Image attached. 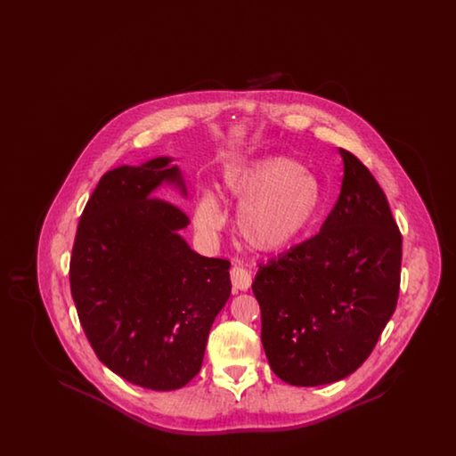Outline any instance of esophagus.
<instances>
[{
	"mask_svg": "<svg viewBox=\"0 0 456 456\" xmlns=\"http://www.w3.org/2000/svg\"><path fill=\"white\" fill-rule=\"evenodd\" d=\"M231 282L234 290H248L251 285V275L242 266H232L231 268Z\"/></svg>",
	"mask_w": 456,
	"mask_h": 456,
	"instance_id": "1",
	"label": "esophagus"
}]
</instances>
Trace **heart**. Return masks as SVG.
I'll use <instances>...</instances> for the list:
<instances>
[{
  "label": "heart",
  "instance_id": "1",
  "mask_svg": "<svg viewBox=\"0 0 456 456\" xmlns=\"http://www.w3.org/2000/svg\"><path fill=\"white\" fill-rule=\"evenodd\" d=\"M225 184L240 203L239 236L265 253L282 251L305 238L323 205L318 177L289 157H263L232 169ZM224 220L216 196H200L195 210L198 231L212 236Z\"/></svg>",
  "mask_w": 456,
  "mask_h": 456
}]
</instances>
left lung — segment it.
Here are the masks:
<instances>
[{
    "label": "left lung",
    "mask_w": 456,
    "mask_h": 456,
    "mask_svg": "<svg viewBox=\"0 0 456 456\" xmlns=\"http://www.w3.org/2000/svg\"><path fill=\"white\" fill-rule=\"evenodd\" d=\"M340 153L342 190L320 232L260 265L251 285L270 368L294 387L362 366L398 301L400 229L368 167Z\"/></svg>",
    "instance_id": "8db88e82"
}]
</instances>
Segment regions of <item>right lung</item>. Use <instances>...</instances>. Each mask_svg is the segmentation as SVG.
I'll use <instances>...</instances> for the list:
<instances>
[{
    "mask_svg": "<svg viewBox=\"0 0 456 456\" xmlns=\"http://www.w3.org/2000/svg\"><path fill=\"white\" fill-rule=\"evenodd\" d=\"M159 157L101 177L77 227L69 285L95 355L133 385L171 391L203 362L208 331L231 296V261L200 256L177 234L190 217L153 196L162 181L184 193Z\"/></svg>",
    "mask_w": 456,
    "mask_h": 456,
    "instance_id": "add662e5",
    "label": "right lung"
}]
</instances>
